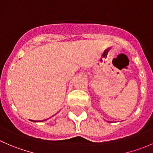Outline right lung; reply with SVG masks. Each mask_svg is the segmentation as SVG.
<instances>
[{
    "label": "right lung",
    "mask_w": 153,
    "mask_h": 153,
    "mask_svg": "<svg viewBox=\"0 0 153 153\" xmlns=\"http://www.w3.org/2000/svg\"><path fill=\"white\" fill-rule=\"evenodd\" d=\"M43 121H45V120H43Z\"/></svg>",
    "instance_id": "right-lung-1"
}]
</instances>
